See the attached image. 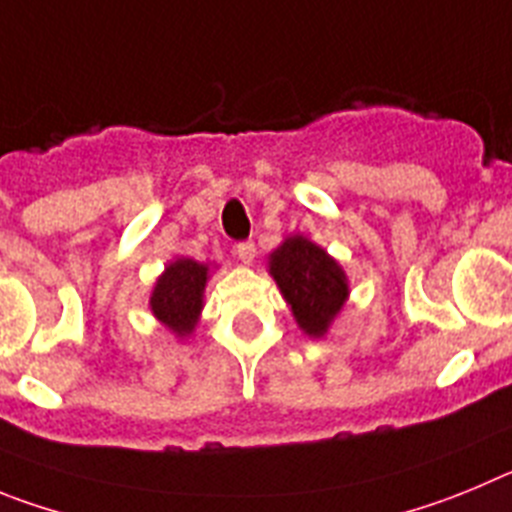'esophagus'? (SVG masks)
<instances>
[{
    "mask_svg": "<svg viewBox=\"0 0 512 512\" xmlns=\"http://www.w3.org/2000/svg\"><path fill=\"white\" fill-rule=\"evenodd\" d=\"M255 245L252 242H239V245H234V255L239 257V262H245V265H250L252 260H255Z\"/></svg>",
    "mask_w": 512,
    "mask_h": 512,
    "instance_id": "obj_1",
    "label": "esophagus"
}]
</instances>
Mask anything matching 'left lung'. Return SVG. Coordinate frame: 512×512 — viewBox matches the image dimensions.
<instances>
[{
    "instance_id": "left-lung-1",
    "label": "left lung",
    "mask_w": 512,
    "mask_h": 512,
    "mask_svg": "<svg viewBox=\"0 0 512 512\" xmlns=\"http://www.w3.org/2000/svg\"><path fill=\"white\" fill-rule=\"evenodd\" d=\"M267 270L303 334L321 339L349 298L342 265L303 234H290L278 250L270 252Z\"/></svg>"
}]
</instances>
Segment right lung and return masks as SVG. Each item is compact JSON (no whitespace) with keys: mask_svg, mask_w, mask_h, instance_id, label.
Instances as JSON below:
<instances>
[{"mask_svg":"<svg viewBox=\"0 0 512 512\" xmlns=\"http://www.w3.org/2000/svg\"><path fill=\"white\" fill-rule=\"evenodd\" d=\"M209 265L191 257H178L165 267L150 296V311L176 336L193 334L204 308V288L209 280Z\"/></svg>","mask_w":512,"mask_h":512,"instance_id":"obj_1","label":"right lung"}]
</instances>
